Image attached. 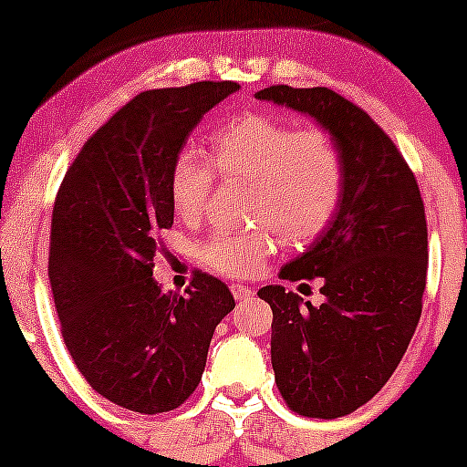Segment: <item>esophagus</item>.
Returning <instances> with one entry per match:
<instances>
[{
    "instance_id": "34e87169",
    "label": "esophagus",
    "mask_w": 467,
    "mask_h": 467,
    "mask_svg": "<svg viewBox=\"0 0 467 467\" xmlns=\"http://www.w3.org/2000/svg\"><path fill=\"white\" fill-rule=\"evenodd\" d=\"M230 291H233V296H234V300H239V303H246V300H253V291L248 289V286H244V285H233L230 286Z\"/></svg>"
}]
</instances>
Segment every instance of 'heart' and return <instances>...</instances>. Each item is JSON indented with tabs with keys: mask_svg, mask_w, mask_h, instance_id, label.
I'll return each instance as SVG.
<instances>
[{
	"mask_svg": "<svg viewBox=\"0 0 467 467\" xmlns=\"http://www.w3.org/2000/svg\"><path fill=\"white\" fill-rule=\"evenodd\" d=\"M216 171L251 182L248 216L266 228L216 230L199 255L212 271L244 277L273 253V233L289 246L312 242L332 221L343 194V158L323 129H300L268 115H244L212 138V158L182 146L169 171V199L181 219L205 210Z\"/></svg>",
	"mask_w": 467,
	"mask_h": 467,
	"instance_id": "obj_1",
	"label": "heart"
}]
</instances>
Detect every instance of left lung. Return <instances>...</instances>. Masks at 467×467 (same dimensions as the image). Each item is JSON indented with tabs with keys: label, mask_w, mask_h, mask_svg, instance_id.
Here are the masks:
<instances>
[{
	"label": "left lung",
	"mask_w": 467,
	"mask_h": 467,
	"mask_svg": "<svg viewBox=\"0 0 467 467\" xmlns=\"http://www.w3.org/2000/svg\"><path fill=\"white\" fill-rule=\"evenodd\" d=\"M255 97L312 117L341 150V203L280 271V280H318L325 300L314 307L282 285L257 291L273 309L271 364L282 398L300 416L341 418L389 381L420 321L425 205L393 140L341 94L271 86Z\"/></svg>",
	"instance_id": "left-lung-1"
}]
</instances>
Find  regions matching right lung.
<instances>
[{
	"mask_svg": "<svg viewBox=\"0 0 467 467\" xmlns=\"http://www.w3.org/2000/svg\"><path fill=\"white\" fill-rule=\"evenodd\" d=\"M237 89L201 81L138 94L83 144L56 196L49 282L65 346L88 384L129 411L181 407L234 309L228 286L207 273L182 296L162 294L153 257L158 233L173 223V158Z\"/></svg>",
	"mask_w": 467,
	"mask_h": 467,
	"instance_id": "right-lung-1",
	"label": "right lung"
}]
</instances>
